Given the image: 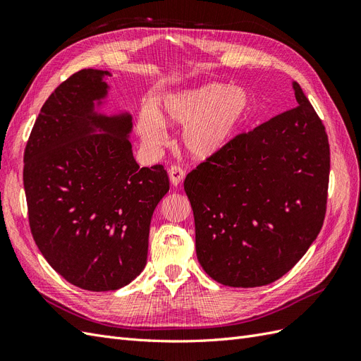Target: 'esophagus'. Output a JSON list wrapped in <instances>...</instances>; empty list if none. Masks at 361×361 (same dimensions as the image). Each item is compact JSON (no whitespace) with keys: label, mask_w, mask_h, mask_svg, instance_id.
Masks as SVG:
<instances>
[{"label":"esophagus","mask_w":361,"mask_h":361,"mask_svg":"<svg viewBox=\"0 0 361 361\" xmlns=\"http://www.w3.org/2000/svg\"><path fill=\"white\" fill-rule=\"evenodd\" d=\"M169 176H170V182L173 187H178V185H180L185 178V171H183V169H180L178 166H173L169 170Z\"/></svg>","instance_id":"1"}]
</instances>
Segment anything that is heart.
<instances>
[{"instance_id":"heart-1","label":"heart","mask_w":361,"mask_h":361,"mask_svg":"<svg viewBox=\"0 0 361 361\" xmlns=\"http://www.w3.org/2000/svg\"><path fill=\"white\" fill-rule=\"evenodd\" d=\"M250 96L243 89L209 82L195 89L167 94L157 116H138L137 130L147 147L157 149L166 140L164 126H185L180 143L194 159H209L224 150L238 134L250 113Z\"/></svg>"}]
</instances>
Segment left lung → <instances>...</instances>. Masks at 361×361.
Returning a JSON list of instances; mask_svg holds the SVG:
<instances>
[{
    "mask_svg": "<svg viewBox=\"0 0 361 361\" xmlns=\"http://www.w3.org/2000/svg\"><path fill=\"white\" fill-rule=\"evenodd\" d=\"M292 87L297 106L236 135L185 178L197 259L224 286L279 280L324 224L329 137L300 84Z\"/></svg>",
    "mask_w": 361,
    "mask_h": 361,
    "instance_id": "1",
    "label": "left lung"
}]
</instances>
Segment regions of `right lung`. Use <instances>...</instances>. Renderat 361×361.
<instances>
[{
  "label": "right lung",
  "mask_w": 361,
  "mask_h": 361,
  "mask_svg": "<svg viewBox=\"0 0 361 361\" xmlns=\"http://www.w3.org/2000/svg\"><path fill=\"white\" fill-rule=\"evenodd\" d=\"M108 71L82 69L43 104L24 154L32 238L59 274L85 290L126 286L147 260L152 215L169 192L162 166L133 155V116L97 113Z\"/></svg>",
  "instance_id": "obj_1"
}]
</instances>
